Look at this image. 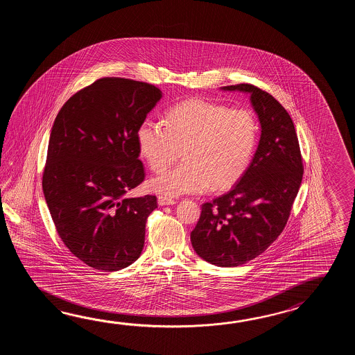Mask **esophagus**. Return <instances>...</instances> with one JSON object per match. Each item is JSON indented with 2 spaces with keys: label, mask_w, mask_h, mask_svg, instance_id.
I'll return each mask as SVG.
<instances>
[{
  "label": "esophagus",
  "mask_w": 355,
  "mask_h": 355,
  "mask_svg": "<svg viewBox=\"0 0 355 355\" xmlns=\"http://www.w3.org/2000/svg\"><path fill=\"white\" fill-rule=\"evenodd\" d=\"M157 202H159V205H171V204L176 203L173 198H167V196H159Z\"/></svg>",
  "instance_id": "34e87169"
}]
</instances>
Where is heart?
Masks as SVG:
<instances>
[{
    "instance_id": "1",
    "label": "heart",
    "mask_w": 355,
    "mask_h": 355,
    "mask_svg": "<svg viewBox=\"0 0 355 355\" xmlns=\"http://www.w3.org/2000/svg\"><path fill=\"white\" fill-rule=\"evenodd\" d=\"M138 150L152 171L150 181L165 196L230 188L248 170L257 150L259 124L249 109L194 98L170 107L164 121L144 119L137 128Z\"/></svg>"
}]
</instances>
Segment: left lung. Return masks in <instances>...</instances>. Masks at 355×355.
Returning a JSON list of instances; mask_svg holds the SVG:
<instances>
[{
  "mask_svg": "<svg viewBox=\"0 0 355 355\" xmlns=\"http://www.w3.org/2000/svg\"><path fill=\"white\" fill-rule=\"evenodd\" d=\"M222 90L249 92L261 136L234 188L202 205L190 240L205 261L230 268L259 257L282 234L301 187L303 162L295 124L278 100L250 83Z\"/></svg>",
  "mask_w": 355,
  "mask_h": 355,
  "instance_id": "8db88e82",
  "label": "left lung"
}]
</instances>
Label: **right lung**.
Masks as SVG:
<instances>
[{"instance_id": "1", "label": "right lung", "mask_w": 355, "mask_h": 355, "mask_svg": "<svg viewBox=\"0 0 355 355\" xmlns=\"http://www.w3.org/2000/svg\"><path fill=\"white\" fill-rule=\"evenodd\" d=\"M162 98L159 87L103 77L60 107L51 132L43 191L58 236L85 264H133L157 198H124L144 180L137 128Z\"/></svg>"}]
</instances>
